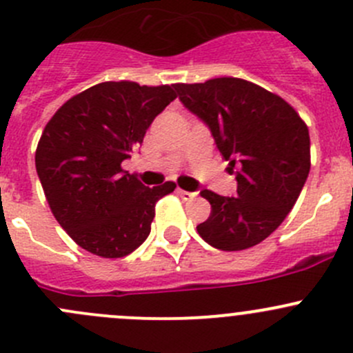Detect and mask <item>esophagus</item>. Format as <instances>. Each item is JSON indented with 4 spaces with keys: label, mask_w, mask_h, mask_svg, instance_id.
I'll list each match as a JSON object with an SVG mask.
<instances>
[{
    "label": "esophagus",
    "mask_w": 353,
    "mask_h": 353,
    "mask_svg": "<svg viewBox=\"0 0 353 353\" xmlns=\"http://www.w3.org/2000/svg\"><path fill=\"white\" fill-rule=\"evenodd\" d=\"M177 193H179V196L183 198V200H186V201L193 200V198L196 196V193H193V191H184V190H177Z\"/></svg>",
    "instance_id": "esophagus-1"
}]
</instances>
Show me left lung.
<instances>
[{"label": "left lung", "mask_w": 353, "mask_h": 353, "mask_svg": "<svg viewBox=\"0 0 353 353\" xmlns=\"http://www.w3.org/2000/svg\"><path fill=\"white\" fill-rule=\"evenodd\" d=\"M174 90L236 169V196L201 191L212 212L196 225L198 234L224 252L259 245L281 225L309 177V129L283 98L243 79L174 84Z\"/></svg>", "instance_id": "8db88e82"}]
</instances>
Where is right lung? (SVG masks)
<instances>
[{
  "label": "right lung",
  "instance_id": "1",
  "mask_svg": "<svg viewBox=\"0 0 353 353\" xmlns=\"http://www.w3.org/2000/svg\"><path fill=\"white\" fill-rule=\"evenodd\" d=\"M172 100L174 85L101 82L70 98L46 124L37 176L54 219L81 248L119 259L148 238L155 203L176 184L146 188L121 163Z\"/></svg>",
  "mask_w": 353,
  "mask_h": 353
}]
</instances>
